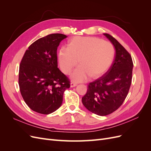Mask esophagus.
Segmentation results:
<instances>
[{
    "instance_id": "esophagus-1",
    "label": "esophagus",
    "mask_w": 151,
    "mask_h": 151,
    "mask_svg": "<svg viewBox=\"0 0 151 151\" xmlns=\"http://www.w3.org/2000/svg\"><path fill=\"white\" fill-rule=\"evenodd\" d=\"M77 85V83H75V82H72V83H70V87L71 88H73V87H75Z\"/></svg>"
}]
</instances>
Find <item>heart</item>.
Wrapping results in <instances>:
<instances>
[{
	"instance_id": "obj_1",
	"label": "heart",
	"mask_w": 151,
	"mask_h": 151,
	"mask_svg": "<svg viewBox=\"0 0 151 151\" xmlns=\"http://www.w3.org/2000/svg\"><path fill=\"white\" fill-rule=\"evenodd\" d=\"M115 49L109 42L96 37L73 38L68 47H62L58 53L62 70L69 74L77 63L81 65L72 74L76 82H84L91 76L98 77L106 72L113 60Z\"/></svg>"
}]
</instances>
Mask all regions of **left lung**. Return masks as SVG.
<instances>
[{
	"label": "left lung",
	"mask_w": 151,
	"mask_h": 151,
	"mask_svg": "<svg viewBox=\"0 0 151 151\" xmlns=\"http://www.w3.org/2000/svg\"><path fill=\"white\" fill-rule=\"evenodd\" d=\"M104 35L115 48V58L103 76L89 84L86 94L82 98L84 106L99 116L112 113L125 101L132 83L134 66L127 50L111 35Z\"/></svg>",
	"instance_id": "obj_1"
}]
</instances>
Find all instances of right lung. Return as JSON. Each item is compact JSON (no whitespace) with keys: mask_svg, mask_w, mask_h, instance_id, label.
Returning <instances> with one entry per match:
<instances>
[{"mask_svg":"<svg viewBox=\"0 0 151 151\" xmlns=\"http://www.w3.org/2000/svg\"><path fill=\"white\" fill-rule=\"evenodd\" d=\"M67 36L50 34L37 40L26 50L19 70L20 92L34 111L48 115L60 107L70 81L58 68L57 50Z\"/></svg>","mask_w":151,"mask_h":151,"instance_id":"right-lung-1","label":"right lung"}]
</instances>
